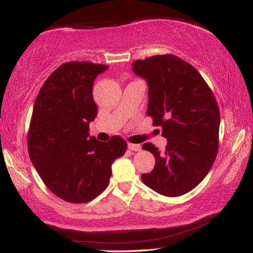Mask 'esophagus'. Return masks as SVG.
Returning a JSON list of instances; mask_svg holds the SVG:
<instances>
[{"instance_id": "obj_1", "label": "esophagus", "mask_w": 253, "mask_h": 253, "mask_svg": "<svg viewBox=\"0 0 253 253\" xmlns=\"http://www.w3.org/2000/svg\"><path fill=\"white\" fill-rule=\"evenodd\" d=\"M128 149L134 150V151H139L141 149V146L138 144H128Z\"/></svg>"}]
</instances>
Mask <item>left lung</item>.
Segmentation results:
<instances>
[{
  "label": "left lung",
  "instance_id": "obj_1",
  "mask_svg": "<svg viewBox=\"0 0 253 253\" xmlns=\"http://www.w3.org/2000/svg\"><path fill=\"white\" fill-rule=\"evenodd\" d=\"M131 65L148 86L147 115L167 139L164 154L148 142L142 145L156 164L141 180L160 195H185L203 181L217 156V102L198 71L173 55H156Z\"/></svg>",
  "mask_w": 253,
  "mask_h": 253
}]
</instances>
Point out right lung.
Returning a JSON list of instances; mask_svg holds the SVG:
<instances>
[{
  "label": "right lung",
  "instance_id": "right-lung-1",
  "mask_svg": "<svg viewBox=\"0 0 253 253\" xmlns=\"http://www.w3.org/2000/svg\"><path fill=\"white\" fill-rule=\"evenodd\" d=\"M107 68L89 62L63 64L35 99L27 135L31 162L48 189L68 203H87L103 192L114 160L127 149L121 137L102 142L88 132L98 112L94 81Z\"/></svg>",
  "mask_w": 253,
  "mask_h": 253
}]
</instances>
